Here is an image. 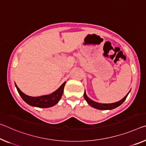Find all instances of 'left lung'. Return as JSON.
Listing matches in <instances>:
<instances>
[{"mask_svg":"<svg viewBox=\"0 0 146 146\" xmlns=\"http://www.w3.org/2000/svg\"><path fill=\"white\" fill-rule=\"evenodd\" d=\"M129 92H130V91H129ZM129 93L127 94L123 99H121V100L119 101H117V102L113 103H108V104L99 103L95 102V101H92V99H90L89 98H88L86 94V92H84V98L85 99V100L87 101V103H88L90 106L95 108H97V109H99V110H112L117 107V106H119V105H121L126 99Z\"/></svg>","mask_w":146,"mask_h":146,"instance_id":"left-lung-1","label":"left lung"}]
</instances>
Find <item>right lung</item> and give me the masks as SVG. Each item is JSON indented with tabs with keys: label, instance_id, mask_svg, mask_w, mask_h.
I'll return each instance as SVG.
<instances>
[{
	"label": "right lung",
	"instance_id": "1",
	"mask_svg": "<svg viewBox=\"0 0 146 146\" xmlns=\"http://www.w3.org/2000/svg\"><path fill=\"white\" fill-rule=\"evenodd\" d=\"M15 84L21 97L29 105L39 108H48L55 105L60 101L62 94H63L66 82H64L60 86V87L53 93L40 97H31L27 96L21 91L16 84Z\"/></svg>",
	"mask_w": 146,
	"mask_h": 146
}]
</instances>
